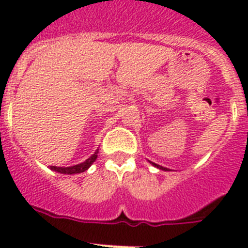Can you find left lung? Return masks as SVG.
Instances as JSON below:
<instances>
[{"instance_id": "1", "label": "left lung", "mask_w": 248, "mask_h": 248, "mask_svg": "<svg viewBox=\"0 0 248 248\" xmlns=\"http://www.w3.org/2000/svg\"><path fill=\"white\" fill-rule=\"evenodd\" d=\"M152 165L155 166V167H157V169H159V170H163V171H170L169 169H166V167H163V166H159V165H157V163H153V162H151Z\"/></svg>"}]
</instances>
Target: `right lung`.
I'll return each instance as SVG.
<instances>
[{
	"mask_svg": "<svg viewBox=\"0 0 248 248\" xmlns=\"http://www.w3.org/2000/svg\"><path fill=\"white\" fill-rule=\"evenodd\" d=\"M97 153H99V149L95 151L91 157L86 159L85 162L82 163H78V165H75V166H69V167H58V166H50V169L52 171H56V172L59 173H65V175H75V173H81V172H85L86 170H89V167L93 165L97 158Z\"/></svg>",
	"mask_w": 248,
	"mask_h": 248,
	"instance_id": "right-lung-1",
	"label": "right lung"
}]
</instances>
